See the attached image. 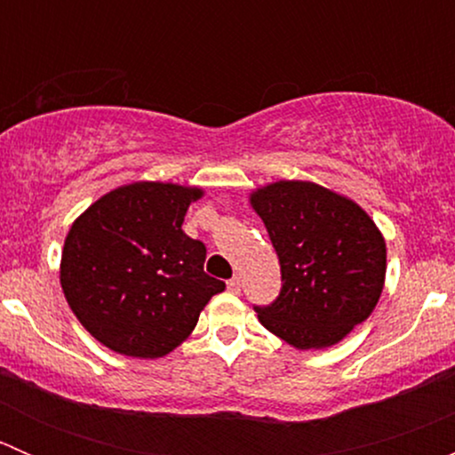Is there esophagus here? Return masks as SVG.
Wrapping results in <instances>:
<instances>
[{
	"mask_svg": "<svg viewBox=\"0 0 455 455\" xmlns=\"http://www.w3.org/2000/svg\"><path fill=\"white\" fill-rule=\"evenodd\" d=\"M227 288H228V292H233V295H237V292H240V277L228 279Z\"/></svg>",
	"mask_w": 455,
	"mask_h": 455,
	"instance_id": "obj_1",
	"label": "esophagus"
}]
</instances>
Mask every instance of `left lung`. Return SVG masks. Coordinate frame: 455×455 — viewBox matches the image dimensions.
I'll return each mask as SVG.
<instances>
[{
  "instance_id": "left-lung-1",
  "label": "left lung",
  "mask_w": 455,
  "mask_h": 455,
  "mask_svg": "<svg viewBox=\"0 0 455 455\" xmlns=\"http://www.w3.org/2000/svg\"><path fill=\"white\" fill-rule=\"evenodd\" d=\"M282 266V291L255 306L261 325L299 350L341 341L379 304L387 253L356 202L304 180H279L251 194Z\"/></svg>"
}]
</instances>
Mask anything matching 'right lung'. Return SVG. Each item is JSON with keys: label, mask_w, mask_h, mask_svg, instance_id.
<instances>
[{"label": "right lung", "mask_w": 455, "mask_h": 455, "mask_svg": "<svg viewBox=\"0 0 455 455\" xmlns=\"http://www.w3.org/2000/svg\"><path fill=\"white\" fill-rule=\"evenodd\" d=\"M198 187L132 182L70 227L61 288L81 325L109 350L158 359L180 346L224 282L204 273L206 246L182 231Z\"/></svg>", "instance_id": "right-lung-1"}]
</instances>
